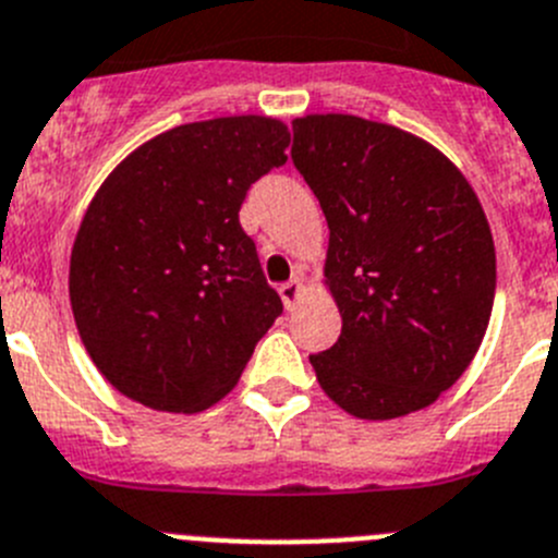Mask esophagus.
<instances>
[{"label":"esophagus","mask_w":558,"mask_h":558,"mask_svg":"<svg viewBox=\"0 0 558 558\" xmlns=\"http://www.w3.org/2000/svg\"><path fill=\"white\" fill-rule=\"evenodd\" d=\"M301 290H304V284H301L299 276H295V279H290V282H284L282 288H279V295H282V301H284V306H288V310H293V306L299 304Z\"/></svg>","instance_id":"34e87169"}]
</instances>
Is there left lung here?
Segmentation results:
<instances>
[{"instance_id": "left-lung-1", "label": "left lung", "mask_w": 558, "mask_h": 558, "mask_svg": "<svg viewBox=\"0 0 558 558\" xmlns=\"http://www.w3.org/2000/svg\"><path fill=\"white\" fill-rule=\"evenodd\" d=\"M293 166L329 223L326 282L342 315L310 356L345 412L390 421L464 373L495 301V245L468 179L421 137L356 116L293 121Z\"/></svg>"}]
</instances>
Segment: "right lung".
<instances>
[{
  "instance_id": "right-lung-1",
  "label": "right lung",
  "mask_w": 558,
  "mask_h": 558,
  "mask_svg": "<svg viewBox=\"0 0 558 558\" xmlns=\"http://www.w3.org/2000/svg\"><path fill=\"white\" fill-rule=\"evenodd\" d=\"M265 116L173 126L107 177L76 232L69 293L94 365L160 412H198L238 385L282 315L240 227L248 187L288 162Z\"/></svg>"
}]
</instances>
